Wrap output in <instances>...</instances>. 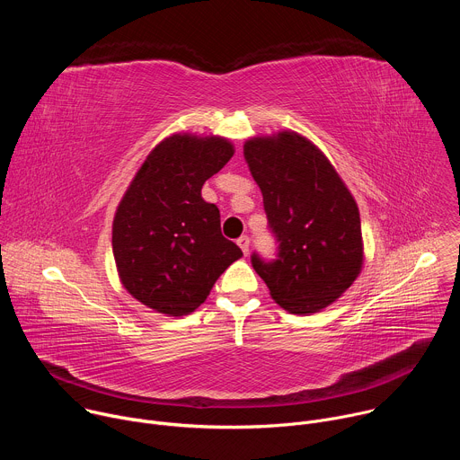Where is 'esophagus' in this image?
Here are the masks:
<instances>
[{"mask_svg": "<svg viewBox=\"0 0 460 460\" xmlns=\"http://www.w3.org/2000/svg\"><path fill=\"white\" fill-rule=\"evenodd\" d=\"M236 243L240 245V249H242V252L247 256L249 254V243H251V240H249V236H240L238 240H236Z\"/></svg>", "mask_w": 460, "mask_h": 460, "instance_id": "1", "label": "esophagus"}]
</instances>
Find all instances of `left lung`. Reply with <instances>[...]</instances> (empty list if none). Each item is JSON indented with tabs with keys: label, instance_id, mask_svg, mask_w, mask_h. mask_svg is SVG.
Masks as SVG:
<instances>
[{
	"label": "left lung",
	"instance_id": "1",
	"mask_svg": "<svg viewBox=\"0 0 460 460\" xmlns=\"http://www.w3.org/2000/svg\"><path fill=\"white\" fill-rule=\"evenodd\" d=\"M243 156L279 242L275 260L252 252L254 271L289 313L333 304L364 261L360 215L346 183L323 153L293 130L247 140Z\"/></svg>",
	"mask_w": 460,
	"mask_h": 460
}]
</instances>
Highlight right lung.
Returning <instances> with one entry per match:
<instances>
[{
    "label": "right lung",
    "mask_w": 460,
    "mask_h": 460,
    "mask_svg": "<svg viewBox=\"0 0 460 460\" xmlns=\"http://www.w3.org/2000/svg\"><path fill=\"white\" fill-rule=\"evenodd\" d=\"M234 155L220 137L172 135L160 142L116 209L112 252L123 288L144 305L183 316L206 302L242 256L220 231L202 185Z\"/></svg>",
    "instance_id": "right-lung-1"
}]
</instances>
